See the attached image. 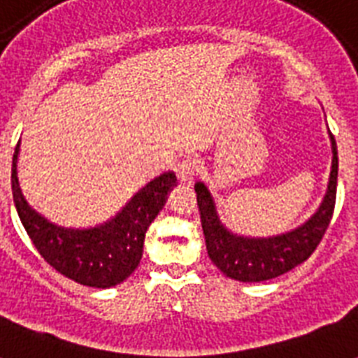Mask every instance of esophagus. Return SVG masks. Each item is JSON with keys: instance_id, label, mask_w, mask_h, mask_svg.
Listing matches in <instances>:
<instances>
[{"instance_id": "obj_1", "label": "esophagus", "mask_w": 358, "mask_h": 358, "mask_svg": "<svg viewBox=\"0 0 358 358\" xmlns=\"http://www.w3.org/2000/svg\"><path fill=\"white\" fill-rule=\"evenodd\" d=\"M199 159L195 156H185L184 159H180L176 165V176H178L180 184L189 185L195 176L199 174Z\"/></svg>"}]
</instances>
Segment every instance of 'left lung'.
Returning a JSON list of instances; mask_svg holds the SVG:
<instances>
[{
  "label": "left lung",
  "instance_id": "8db88e82",
  "mask_svg": "<svg viewBox=\"0 0 358 358\" xmlns=\"http://www.w3.org/2000/svg\"><path fill=\"white\" fill-rule=\"evenodd\" d=\"M331 141H333V169L329 178L327 195L323 199L320 210L314 213V217L288 234L267 239L230 234L219 221L212 195L206 189V185L201 182L195 184L196 204L201 213L208 256L227 277L241 282L269 280L308 260V256L316 250L333 219L334 202H336L338 150L333 134Z\"/></svg>",
  "mask_w": 358,
  "mask_h": 358
}]
</instances>
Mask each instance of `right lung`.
<instances>
[{
    "instance_id": "1",
    "label": "right lung",
    "mask_w": 358,
    "mask_h": 358,
    "mask_svg": "<svg viewBox=\"0 0 358 358\" xmlns=\"http://www.w3.org/2000/svg\"><path fill=\"white\" fill-rule=\"evenodd\" d=\"M18 150L20 141L13 156V199L20 221L42 258L55 271L83 286L111 288L126 280L139 266L146 230L176 184V174L165 173L148 182L109 223L72 230L48 223L25 202L16 176Z\"/></svg>"
}]
</instances>
